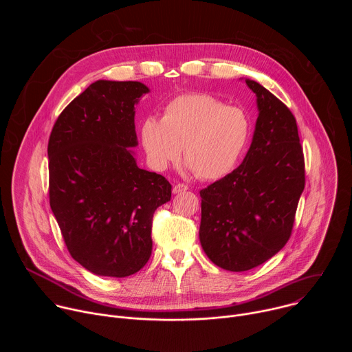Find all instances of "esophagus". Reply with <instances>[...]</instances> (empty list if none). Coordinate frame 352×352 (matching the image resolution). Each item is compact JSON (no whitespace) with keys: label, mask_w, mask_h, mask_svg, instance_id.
Here are the masks:
<instances>
[{"label":"esophagus","mask_w":352,"mask_h":352,"mask_svg":"<svg viewBox=\"0 0 352 352\" xmlns=\"http://www.w3.org/2000/svg\"><path fill=\"white\" fill-rule=\"evenodd\" d=\"M188 189H189L188 185H185V184H177V185L173 188V192H174V193H181V192H185V190H188Z\"/></svg>","instance_id":"1"}]
</instances>
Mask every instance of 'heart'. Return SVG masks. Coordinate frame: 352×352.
<instances>
[{"instance_id":"b5f03b06","label":"heart","mask_w":352,"mask_h":352,"mask_svg":"<svg viewBox=\"0 0 352 352\" xmlns=\"http://www.w3.org/2000/svg\"><path fill=\"white\" fill-rule=\"evenodd\" d=\"M140 143L148 164L164 171L182 153L188 167L202 179L228 175L242 159L252 122L241 107L227 106L205 93L177 96L164 106L162 120L147 117Z\"/></svg>"}]
</instances>
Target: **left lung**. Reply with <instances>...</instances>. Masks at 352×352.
<instances>
[{
    "mask_svg": "<svg viewBox=\"0 0 352 352\" xmlns=\"http://www.w3.org/2000/svg\"><path fill=\"white\" fill-rule=\"evenodd\" d=\"M259 116L242 164L200 190L199 239L208 258L230 272H246L270 258L291 236L305 188V162L289 109L255 80Z\"/></svg>",
    "mask_w": 352,
    "mask_h": 352,
    "instance_id": "8db88e82",
    "label": "left lung"
}]
</instances>
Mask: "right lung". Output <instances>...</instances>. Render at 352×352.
<instances>
[{
	"instance_id": "add662e5",
	"label": "right lung",
	"mask_w": 352,
	"mask_h": 352,
	"mask_svg": "<svg viewBox=\"0 0 352 352\" xmlns=\"http://www.w3.org/2000/svg\"><path fill=\"white\" fill-rule=\"evenodd\" d=\"M140 82L97 80L57 118L48 140L50 206L71 256L104 277H128L152 255L156 209L171 184L138 167Z\"/></svg>"
}]
</instances>
